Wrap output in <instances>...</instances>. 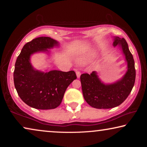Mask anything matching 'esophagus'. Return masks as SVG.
<instances>
[{
  "label": "esophagus",
  "mask_w": 147,
  "mask_h": 147,
  "mask_svg": "<svg viewBox=\"0 0 147 147\" xmlns=\"http://www.w3.org/2000/svg\"><path fill=\"white\" fill-rule=\"evenodd\" d=\"M76 76H77V78H80V75H81V73H80V71H77L76 72Z\"/></svg>",
  "instance_id": "obj_1"
}]
</instances>
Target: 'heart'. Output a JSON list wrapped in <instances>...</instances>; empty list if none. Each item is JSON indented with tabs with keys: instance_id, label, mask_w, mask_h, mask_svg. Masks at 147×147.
Returning <instances> with one entry per match:
<instances>
[{
	"instance_id": "b5f03b06",
	"label": "heart",
	"mask_w": 147,
	"mask_h": 147,
	"mask_svg": "<svg viewBox=\"0 0 147 147\" xmlns=\"http://www.w3.org/2000/svg\"><path fill=\"white\" fill-rule=\"evenodd\" d=\"M93 58V55H89V56H84L82 58H80L78 59L79 63H85L86 62H88V61L90 60Z\"/></svg>"
}]
</instances>
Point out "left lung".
<instances>
[{
	"mask_svg": "<svg viewBox=\"0 0 147 147\" xmlns=\"http://www.w3.org/2000/svg\"><path fill=\"white\" fill-rule=\"evenodd\" d=\"M113 45L120 47L127 62L128 70L123 78L115 83L105 84L99 79L95 71L80 76L84 99L94 108L109 109L119 106L130 94L135 83V63L127 42L124 38L115 37Z\"/></svg>",
	"mask_w": 147,
	"mask_h": 147,
	"instance_id": "8db88e82",
	"label": "left lung"
}]
</instances>
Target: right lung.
I'll return each instance as SVG.
<instances>
[{
    "instance_id": "right-lung-1",
    "label": "right lung",
    "mask_w": 147,
    "mask_h": 147,
    "mask_svg": "<svg viewBox=\"0 0 147 147\" xmlns=\"http://www.w3.org/2000/svg\"><path fill=\"white\" fill-rule=\"evenodd\" d=\"M58 42L49 37H39L24 45L15 64L14 85L20 98L32 108L54 109L59 106L67 87L76 79L75 72L53 70L47 73L34 69L30 56L48 51Z\"/></svg>"
}]
</instances>
